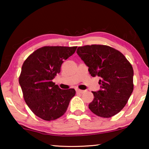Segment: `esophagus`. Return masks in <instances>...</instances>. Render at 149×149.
I'll list each match as a JSON object with an SVG mask.
<instances>
[{
	"instance_id": "34e87169",
	"label": "esophagus",
	"mask_w": 149,
	"mask_h": 149,
	"mask_svg": "<svg viewBox=\"0 0 149 149\" xmlns=\"http://www.w3.org/2000/svg\"><path fill=\"white\" fill-rule=\"evenodd\" d=\"M85 91L84 90H81V89H77V92H78L79 93H83Z\"/></svg>"
}]
</instances>
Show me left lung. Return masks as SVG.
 Here are the masks:
<instances>
[{"label":"left lung","instance_id":"1","mask_svg":"<svg viewBox=\"0 0 149 149\" xmlns=\"http://www.w3.org/2000/svg\"><path fill=\"white\" fill-rule=\"evenodd\" d=\"M77 54L91 76L99 77L100 89L92 91L89 109L99 117L109 118L119 113L134 89V70L121 52L109 46L91 45L79 47Z\"/></svg>","mask_w":149,"mask_h":149}]
</instances>
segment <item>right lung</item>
<instances>
[{
	"label": "right lung",
	"mask_w": 149,
	"mask_h": 149,
	"mask_svg": "<svg viewBox=\"0 0 149 149\" xmlns=\"http://www.w3.org/2000/svg\"><path fill=\"white\" fill-rule=\"evenodd\" d=\"M77 48L43 47L30 55L22 65L19 83L24 100L42 119L52 121L62 116L76 93L74 89H60L52 80Z\"/></svg>",
	"instance_id": "obj_1"
}]
</instances>
